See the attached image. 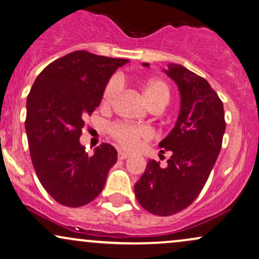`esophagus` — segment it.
<instances>
[{
  "instance_id": "obj_1",
  "label": "esophagus",
  "mask_w": 259,
  "mask_h": 259,
  "mask_svg": "<svg viewBox=\"0 0 259 259\" xmlns=\"http://www.w3.org/2000/svg\"><path fill=\"white\" fill-rule=\"evenodd\" d=\"M128 156H130V155L127 153H124V151H121V150L118 151V155H117L118 160H126Z\"/></svg>"
}]
</instances>
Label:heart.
<instances>
[{"mask_svg": "<svg viewBox=\"0 0 259 259\" xmlns=\"http://www.w3.org/2000/svg\"><path fill=\"white\" fill-rule=\"evenodd\" d=\"M143 93L151 108H163L168 103L171 97V90L162 78L151 77L142 83ZM120 91V80L116 77L111 78L105 84L102 93L100 104L103 108H109ZM109 135L126 150H136L143 142L150 137L148 128L136 124L117 122L109 127Z\"/></svg>", "mask_w": 259, "mask_h": 259, "instance_id": "1", "label": "heart"}]
</instances>
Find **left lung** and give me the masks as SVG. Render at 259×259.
<instances>
[{
    "label": "left lung",
    "instance_id": "1",
    "mask_svg": "<svg viewBox=\"0 0 259 259\" xmlns=\"http://www.w3.org/2000/svg\"><path fill=\"white\" fill-rule=\"evenodd\" d=\"M165 71L178 84L182 98L177 123L159 144L163 148L161 153L172 155L166 167L149 161L135 185L142 207L163 217L183 211L199 196L217 161L226 131L223 103L205 78L176 64H169Z\"/></svg>",
    "mask_w": 259,
    "mask_h": 259
}]
</instances>
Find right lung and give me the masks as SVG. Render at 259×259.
Returning a JSON list of instances; mask_svg holds the SVG:
<instances>
[{"label":"right lung","instance_id":"right-lung-1","mask_svg":"<svg viewBox=\"0 0 259 259\" xmlns=\"http://www.w3.org/2000/svg\"><path fill=\"white\" fill-rule=\"evenodd\" d=\"M127 62L75 51L46 66L33 82L25 120L30 155L39 183L60 205L80 207L93 201L116 163L112 145L103 143L88 156L80 137L106 82Z\"/></svg>","mask_w":259,"mask_h":259}]
</instances>
